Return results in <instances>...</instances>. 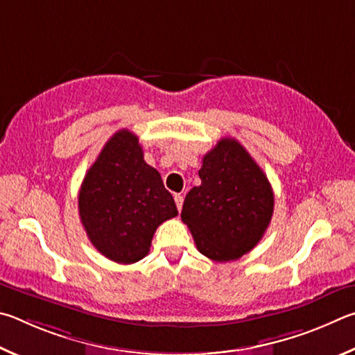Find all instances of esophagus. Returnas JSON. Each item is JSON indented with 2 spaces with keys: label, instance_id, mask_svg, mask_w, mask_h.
Listing matches in <instances>:
<instances>
[{
  "label": "esophagus",
  "instance_id": "esophagus-1",
  "mask_svg": "<svg viewBox=\"0 0 355 355\" xmlns=\"http://www.w3.org/2000/svg\"><path fill=\"white\" fill-rule=\"evenodd\" d=\"M174 202H176V207H178L179 212H181V209H182V204H184V196H182L181 193L174 195Z\"/></svg>",
  "mask_w": 355,
  "mask_h": 355
}]
</instances>
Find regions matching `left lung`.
I'll use <instances>...</instances> for the list:
<instances>
[{
  "mask_svg": "<svg viewBox=\"0 0 355 355\" xmlns=\"http://www.w3.org/2000/svg\"><path fill=\"white\" fill-rule=\"evenodd\" d=\"M201 185L185 196L181 218L198 251L215 262L250 252L270 226L275 210L271 184L235 139H221L202 157Z\"/></svg>",
  "mask_w": 355,
  "mask_h": 355,
  "instance_id": "1",
  "label": "left lung"
}]
</instances>
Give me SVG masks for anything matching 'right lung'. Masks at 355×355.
<instances>
[{
  "label": "right lung",
  "instance_id": "obj_1",
  "mask_svg": "<svg viewBox=\"0 0 355 355\" xmlns=\"http://www.w3.org/2000/svg\"><path fill=\"white\" fill-rule=\"evenodd\" d=\"M78 204L92 245L123 265L145 257L155 229L178 215L159 171L143 159L139 137L128 129L105 143L85 174Z\"/></svg>",
  "mask_w": 355,
  "mask_h": 355
}]
</instances>
